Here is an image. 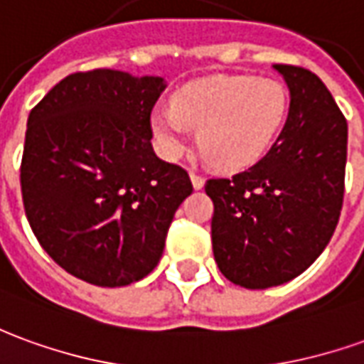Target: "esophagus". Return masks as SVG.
I'll return each mask as SVG.
<instances>
[{
	"mask_svg": "<svg viewBox=\"0 0 364 364\" xmlns=\"http://www.w3.org/2000/svg\"><path fill=\"white\" fill-rule=\"evenodd\" d=\"M191 183H193V187L195 189H203V185H205V177H200L195 171H191Z\"/></svg>",
	"mask_w": 364,
	"mask_h": 364,
	"instance_id": "obj_1",
	"label": "esophagus"
}]
</instances>
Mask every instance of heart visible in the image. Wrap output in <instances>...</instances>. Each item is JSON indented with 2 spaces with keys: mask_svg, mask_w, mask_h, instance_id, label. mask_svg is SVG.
Segmentation results:
<instances>
[{
  "mask_svg": "<svg viewBox=\"0 0 364 364\" xmlns=\"http://www.w3.org/2000/svg\"><path fill=\"white\" fill-rule=\"evenodd\" d=\"M288 112V88L276 78L210 76L183 86L171 108L154 110L151 129L159 151L177 159L197 128L203 154L220 169L236 171L270 151Z\"/></svg>",
  "mask_w": 364,
  "mask_h": 364,
  "instance_id": "b5f03b06",
  "label": "heart"
}]
</instances>
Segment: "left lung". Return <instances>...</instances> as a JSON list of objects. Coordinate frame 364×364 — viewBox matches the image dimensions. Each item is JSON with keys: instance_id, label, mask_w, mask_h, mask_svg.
Here are the masks:
<instances>
[{"instance_id": "obj_1", "label": "left lung", "mask_w": 364, "mask_h": 364, "mask_svg": "<svg viewBox=\"0 0 364 364\" xmlns=\"http://www.w3.org/2000/svg\"><path fill=\"white\" fill-rule=\"evenodd\" d=\"M289 88L286 126L258 164L208 179L213 252L226 279L248 289L286 284L323 252L345 193L347 120L321 78L274 65Z\"/></svg>"}]
</instances>
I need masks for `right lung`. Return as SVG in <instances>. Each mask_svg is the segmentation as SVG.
Wrapping results in <instances>:
<instances>
[{
	"instance_id": "1",
	"label": "right lung",
	"mask_w": 364,
	"mask_h": 364,
	"mask_svg": "<svg viewBox=\"0 0 364 364\" xmlns=\"http://www.w3.org/2000/svg\"><path fill=\"white\" fill-rule=\"evenodd\" d=\"M161 76L96 68L50 88L29 114L21 159L25 215L60 268L102 288L146 278L193 185L151 147Z\"/></svg>"
}]
</instances>
